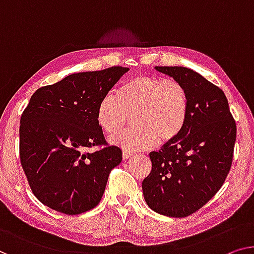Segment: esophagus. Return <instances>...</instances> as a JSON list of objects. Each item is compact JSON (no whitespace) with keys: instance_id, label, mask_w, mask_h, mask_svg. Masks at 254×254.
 Here are the masks:
<instances>
[{"instance_id":"1","label":"esophagus","mask_w":254,"mask_h":254,"mask_svg":"<svg viewBox=\"0 0 254 254\" xmlns=\"http://www.w3.org/2000/svg\"><path fill=\"white\" fill-rule=\"evenodd\" d=\"M132 156H133V154L130 153V151H127V150L123 151V160H127V158H130Z\"/></svg>"}]
</instances>
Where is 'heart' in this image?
Wrapping results in <instances>:
<instances>
[{"instance_id":"1","label":"heart","mask_w":254,"mask_h":254,"mask_svg":"<svg viewBox=\"0 0 254 254\" xmlns=\"http://www.w3.org/2000/svg\"><path fill=\"white\" fill-rule=\"evenodd\" d=\"M189 98L185 86L173 79L139 76L127 81L117 93H107L97 108V123L114 135L131 116V130L111 138L126 150H143L176 139L186 126Z\"/></svg>"}]
</instances>
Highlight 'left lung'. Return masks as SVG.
Segmentation results:
<instances>
[{
  "label": "left lung",
  "mask_w": 254,
  "mask_h": 254,
  "mask_svg": "<svg viewBox=\"0 0 254 254\" xmlns=\"http://www.w3.org/2000/svg\"><path fill=\"white\" fill-rule=\"evenodd\" d=\"M186 89L188 119L176 139L151 151V171L142 192L151 210L188 217L209 202L225 183L233 162L236 123L224 91L192 69L156 66Z\"/></svg>",
  "instance_id": "obj_1"
}]
</instances>
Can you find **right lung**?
Returning <instances> with one entry per match:
<instances>
[{
    "mask_svg": "<svg viewBox=\"0 0 254 254\" xmlns=\"http://www.w3.org/2000/svg\"><path fill=\"white\" fill-rule=\"evenodd\" d=\"M127 70L114 66L71 74L30 98L20 119L19 154L30 189L44 205L73 215L99 204L122 150L108 146L97 108ZM93 145L103 148L86 153Z\"/></svg>",
    "mask_w": 254,
    "mask_h": 254,
    "instance_id": "1",
    "label": "right lung"
}]
</instances>
